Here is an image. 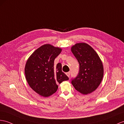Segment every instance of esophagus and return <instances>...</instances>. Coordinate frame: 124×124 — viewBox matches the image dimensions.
Here are the masks:
<instances>
[{
	"instance_id": "esophagus-1",
	"label": "esophagus",
	"mask_w": 124,
	"mask_h": 124,
	"mask_svg": "<svg viewBox=\"0 0 124 124\" xmlns=\"http://www.w3.org/2000/svg\"><path fill=\"white\" fill-rule=\"evenodd\" d=\"M66 75H67V76L68 77H69V76H70V72H66Z\"/></svg>"
}]
</instances>
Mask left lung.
<instances>
[{
  "label": "left lung",
  "instance_id": "left-lung-1",
  "mask_svg": "<svg viewBox=\"0 0 124 124\" xmlns=\"http://www.w3.org/2000/svg\"><path fill=\"white\" fill-rule=\"evenodd\" d=\"M71 52L79 64L77 76L71 79L72 85L81 93H91L97 88L103 77L101 60L93 48L86 43L75 44Z\"/></svg>",
  "mask_w": 124,
  "mask_h": 124
}]
</instances>
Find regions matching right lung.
<instances>
[{
  "label": "right lung",
  "instance_id": "1",
  "mask_svg": "<svg viewBox=\"0 0 124 124\" xmlns=\"http://www.w3.org/2000/svg\"><path fill=\"white\" fill-rule=\"evenodd\" d=\"M62 52V49L46 44L39 47L27 60L25 68L26 80L35 92L43 97L55 93L57 84L69 78L62 71V64L54 66V60Z\"/></svg>",
  "mask_w": 124,
  "mask_h": 124
}]
</instances>
